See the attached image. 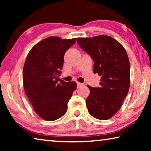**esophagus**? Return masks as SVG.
I'll return each instance as SVG.
<instances>
[{
    "mask_svg": "<svg viewBox=\"0 0 151 151\" xmlns=\"http://www.w3.org/2000/svg\"><path fill=\"white\" fill-rule=\"evenodd\" d=\"M76 84H77V87H78V88L81 87V86H84V84H83V83H78V82H77V83H76Z\"/></svg>",
    "mask_w": 151,
    "mask_h": 151,
    "instance_id": "esophagus-1",
    "label": "esophagus"
}]
</instances>
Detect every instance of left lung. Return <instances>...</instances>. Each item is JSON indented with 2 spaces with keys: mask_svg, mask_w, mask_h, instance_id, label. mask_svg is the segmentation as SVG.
<instances>
[{
  "mask_svg": "<svg viewBox=\"0 0 151 151\" xmlns=\"http://www.w3.org/2000/svg\"><path fill=\"white\" fill-rule=\"evenodd\" d=\"M77 42L94 61V73L101 76L100 87L88 85V111L94 118L107 120L121 109L129 90L130 63L126 50L106 35L78 38Z\"/></svg>",
  "mask_w": 151,
  "mask_h": 151,
  "instance_id": "obj_1",
  "label": "left lung"
}]
</instances>
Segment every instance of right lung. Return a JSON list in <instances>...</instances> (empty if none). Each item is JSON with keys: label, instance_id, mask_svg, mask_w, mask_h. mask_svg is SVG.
Returning a JSON list of instances; mask_svg holds the SVG:
<instances>
[{"label": "right lung", "instance_id": "1", "mask_svg": "<svg viewBox=\"0 0 151 151\" xmlns=\"http://www.w3.org/2000/svg\"><path fill=\"white\" fill-rule=\"evenodd\" d=\"M76 39L50 37L38 42L29 51L22 72L24 91L40 118L48 121L60 118L76 88L75 81L60 80L66 51Z\"/></svg>", "mask_w": 151, "mask_h": 151}]
</instances>
